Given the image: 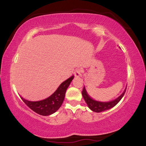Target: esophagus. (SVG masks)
Segmentation results:
<instances>
[{"instance_id":"34e87169","label":"esophagus","mask_w":146,"mask_h":146,"mask_svg":"<svg viewBox=\"0 0 146 146\" xmlns=\"http://www.w3.org/2000/svg\"><path fill=\"white\" fill-rule=\"evenodd\" d=\"M81 72H82V70H81L80 68H77L76 70L74 71V76L76 77H79V76H80L81 75Z\"/></svg>"}]
</instances>
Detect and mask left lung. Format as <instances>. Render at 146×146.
Segmentation results:
<instances>
[{
  "mask_svg": "<svg viewBox=\"0 0 146 146\" xmlns=\"http://www.w3.org/2000/svg\"><path fill=\"white\" fill-rule=\"evenodd\" d=\"M126 88H125L123 93H122L119 98H117L113 101H111L109 102H100L94 100V99H92L90 97L88 96V94L86 92V91L85 90V86L83 87V89L82 90V95L86 104H87L88 108L93 111L99 113V112L108 110L113 108V107L115 106L116 104L121 100L122 97L124 96L125 92H126Z\"/></svg>",
  "mask_w": 146,
  "mask_h": 146,
  "instance_id": "8db88e82",
  "label": "left lung"
}]
</instances>
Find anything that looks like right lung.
I'll return each instance as SVG.
<instances>
[{"mask_svg":"<svg viewBox=\"0 0 146 146\" xmlns=\"http://www.w3.org/2000/svg\"><path fill=\"white\" fill-rule=\"evenodd\" d=\"M74 76L61 84L55 92L47 99L39 101H29L22 98V100L29 108L41 115L47 116L52 114L60 108L65 99V92L68 86L70 85Z\"/></svg>","mask_w":146,"mask_h":146,"instance_id":"add662e5","label":"right lung"}]
</instances>
